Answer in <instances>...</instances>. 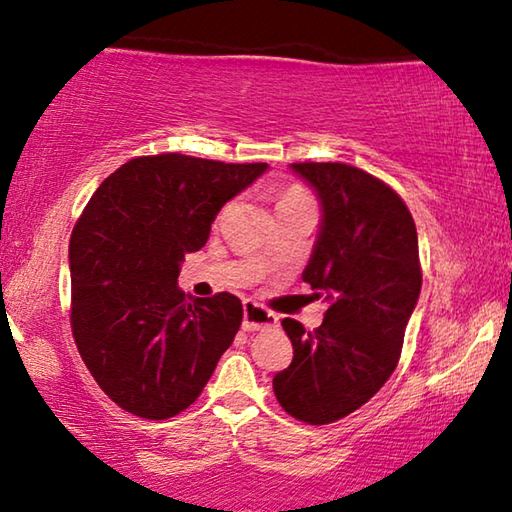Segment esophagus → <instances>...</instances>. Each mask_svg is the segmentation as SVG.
<instances>
[{"instance_id":"esophagus-1","label":"esophagus","mask_w":512,"mask_h":512,"mask_svg":"<svg viewBox=\"0 0 512 512\" xmlns=\"http://www.w3.org/2000/svg\"><path fill=\"white\" fill-rule=\"evenodd\" d=\"M280 318H277L273 311L264 309L262 305H257L253 300L244 302V329L246 332H257V329H268V327H277Z\"/></svg>"}]
</instances>
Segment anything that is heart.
Here are the masks:
<instances>
[{"mask_svg":"<svg viewBox=\"0 0 512 512\" xmlns=\"http://www.w3.org/2000/svg\"><path fill=\"white\" fill-rule=\"evenodd\" d=\"M275 210L277 214L291 212V210H311V198L307 196V192H302L300 187H289L277 194Z\"/></svg>","mask_w":512,"mask_h":512,"instance_id":"obj_1","label":"heart"}]
</instances>
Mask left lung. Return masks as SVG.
<instances>
[{
	"instance_id": "8db88e82",
	"label": "left lung",
	"mask_w": 512,
	"mask_h": 512,
	"mask_svg": "<svg viewBox=\"0 0 512 512\" xmlns=\"http://www.w3.org/2000/svg\"><path fill=\"white\" fill-rule=\"evenodd\" d=\"M291 169L314 189L320 228L302 280L327 302L323 325L282 327L293 361L273 377L284 411L307 424L341 420L366 404L400 361L422 271L409 207L391 187L343 162Z\"/></svg>"
}]
</instances>
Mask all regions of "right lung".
I'll return each instance as SVG.
<instances>
[{
	"label": "right lung",
	"instance_id": "right-lung-1",
	"mask_svg": "<svg viewBox=\"0 0 512 512\" xmlns=\"http://www.w3.org/2000/svg\"><path fill=\"white\" fill-rule=\"evenodd\" d=\"M268 164L162 153L110 173L69 239L72 332L85 366L121 409L173 418L196 402L239 332L232 293L192 298L180 264L201 250L221 207Z\"/></svg>",
	"mask_w": 512,
	"mask_h": 512
}]
</instances>
